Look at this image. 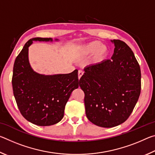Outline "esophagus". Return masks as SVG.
<instances>
[{
	"instance_id": "34e87169",
	"label": "esophagus",
	"mask_w": 155,
	"mask_h": 155,
	"mask_svg": "<svg viewBox=\"0 0 155 155\" xmlns=\"http://www.w3.org/2000/svg\"><path fill=\"white\" fill-rule=\"evenodd\" d=\"M83 72L82 70H78V79H80L81 77L83 76Z\"/></svg>"
}]
</instances>
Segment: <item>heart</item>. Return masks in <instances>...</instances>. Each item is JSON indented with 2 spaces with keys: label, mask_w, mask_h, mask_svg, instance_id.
I'll use <instances>...</instances> for the list:
<instances>
[{
  "label": "heart",
  "mask_w": 155,
  "mask_h": 155,
  "mask_svg": "<svg viewBox=\"0 0 155 155\" xmlns=\"http://www.w3.org/2000/svg\"><path fill=\"white\" fill-rule=\"evenodd\" d=\"M96 52L95 59L96 61H99L107 55L108 49L105 46H103V44L101 41H95L89 44L85 48L79 50V51L78 52V56L80 58H82V57L91 55Z\"/></svg>",
  "instance_id": "heart-1"
}]
</instances>
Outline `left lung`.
Wrapping results in <instances>:
<instances>
[{
    "label": "left lung",
    "mask_w": 155,
    "mask_h": 155,
    "mask_svg": "<svg viewBox=\"0 0 155 155\" xmlns=\"http://www.w3.org/2000/svg\"><path fill=\"white\" fill-rule=\"evenodd\" d=\"M111 41L115 45L111 59L85 67L79 80L87 117L104 128L124 122L141 92V70L134 53L123 41Z\"/></svg>",
    "instance_id": "obj_1"
}]
</instances>
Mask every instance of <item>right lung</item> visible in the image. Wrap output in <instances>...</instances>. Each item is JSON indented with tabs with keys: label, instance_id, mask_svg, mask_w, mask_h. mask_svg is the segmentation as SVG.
Masks as SVG:
<instances>
[{
	"label": "right lung",
	"instance_id": "right-lung-1",
	"mask_svg": "<svg viewBox=\"0 0 155 155\" xmlns=\"http://www.w3.org/2000/svg\"><path fill=\"white\" fill-rule=\"evenodd\" d=\"M33 41L52 40L35 38L25 44L14 62L13 91L18 109L26 120L38 126L53 125L64 117L65 104L72 91L78 87V70L54 75L33 71L28 56Z\"/></svg>",
	"mask_w": 155,
	"mask_h": 155
}]
</instances>
